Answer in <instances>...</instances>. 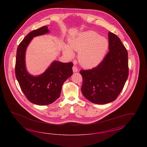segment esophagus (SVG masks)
I'll list each match as a JSON object with an SVG mask.
<instances>
[{
  "label": "esophagus",
  "mask_w": 147,
  "mask_h": 147,
  "mask_svg": "<svg viewBox=\"0 0 147 147\" xmlns=\"http://www.w3.org/2000/svg\"><path fill=\"white\" fill-rule=\"evenodd\" d=\"M73 72H77L78 71V69L76 66L74 65L73 67Z\"/></svg>",
  "instance_id": "esophagus-1"
}]
</instances>
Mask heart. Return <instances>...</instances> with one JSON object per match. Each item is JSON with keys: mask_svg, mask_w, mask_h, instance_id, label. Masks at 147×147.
<instances>
[{"mask_svg": "<svg viewBox=\"0 0 147 147\" xmlns=\"http://www.w3.org/2000/svg\"><path fill=\"white\" fill-rule=\"evenodd\" d=\"M109 48L107 40L96 32L89 31L80 34L69 40V46L64 45L63 53L71 58L74 56L72 49L78 51V59L84 67H92L100 63Z\"/></svg>", "mask_w": 147, "mask_h": 147, "instance_id": "heart-1", "label": "heart"}]
</instances>
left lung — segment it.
Wrapping results in <instances>:
<instances>
[{
  "instance_id": "obj_1",
  "label": "left lung",
  "mask_w": 147,
  "mask_h": 147,
  "mask_svg": "<svg viewBox=\"0 0 147 147\" xmlns=\"http://www.w3.org/2000/svg\"><path fill=\"white\" fill-rule=\"evenodd\" d=\"M109 52L98 66L81 70L82 92L85 98L96 104L115 100L122 90L128 76V52L117 35L109 32Z\"/></svg>"
}]
</instances>
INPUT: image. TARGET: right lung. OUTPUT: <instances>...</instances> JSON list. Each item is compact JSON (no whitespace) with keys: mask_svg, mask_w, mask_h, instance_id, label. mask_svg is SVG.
I'll return each mask as SVG.
<instances>
[{"mask_svg":"<svg viewBox=\"0 0 147 147\" xmlns=\"http://www.w3.org/2000/svg\"><path fill=\"white\" fill-rule=\"evenodd\" d=\"M49 32L44 26L32 31L18 46L15 62V76L21 90L28 100L38 105H49L60 96L64 82L73 74L72 62L54 61L42 74L34 77L25 67V52L29 43L35 36Z\"/></svg>","mask_w":147,"mask_h":147,"instance_id":"right-lung-1","label":"right lung"}]
</instances>
